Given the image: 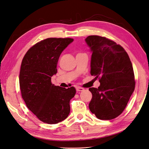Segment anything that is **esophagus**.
Segmentation results:
<instances>
[{"label":"esophagus","instance_id":"esophagus-1","mask_svg":"<svg viewBox=\"0 0 149 149\" xmlns=\"http://www.w3.org/2000/svg\"><path fill=\"white\" fill-rule=\"evenodd\" d=\"M76 89L78 92H81V91H84V89L83 88H80V87H76Z\"/></svg>","mask_w":149,"mask_h":149}]
</instances>
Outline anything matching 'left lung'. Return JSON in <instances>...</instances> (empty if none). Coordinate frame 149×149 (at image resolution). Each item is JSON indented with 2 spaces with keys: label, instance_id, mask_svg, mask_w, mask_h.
I'll list each match as a JSON object with an SVG mask.
<instances>
[{
  "label": "left lung",
  "instance_id": "8db88e82",
  "mask_svg": "<svg viewBox=\"0 0 149 149\" xmlns=\"http://www.w3.org/2000/svg\"><path fill=\"white\" fill-rule=\"evenodd\" d=\"M85 42L92 53L91 71L99 79L98 88H90L89 108L96 118L111 120L123 112L135 89L132 63L124 49L105 37L91 35Z\"/></svg>",
  "mask_w": 149,
  "mask_h": 149
}]
</instances>
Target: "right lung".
<instances>
[{
    "label": "right lung",
    "mask_w": 149,
    "mask_h": 149,
    "mask_svg": "<svg viewBox=\"0 0 149 149\" xmlns=\"http://www.w3.org/2000/svg\"><path fill=\"white\" fill-rule=\"evenodd\" d=\"M73 40H43L31 47L22 60L19 75L22 98L29 110L45 123L57 124L67 118L70 112V102L76 89L55 86L51 79L57 73L61 53Z\"/></svg>",
    "instance_id": "right-lung-1"
}]
</instances>
